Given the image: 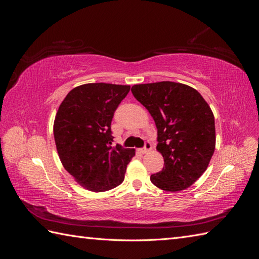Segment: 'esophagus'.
Returning a JSON list of instances; mask_svg holds the SVG:
<instances>
[{
    "label": "esophagus",
    "instance_id": "34e87169",
    "mask_svg": "<svg viewBox=\"0 0 259 259\" xmlns=\"http://www.w3.org/2000/svg\"><path fill=\"white\" fill-rule=\"evenodd\" d=\"M152 149V146H151V144L149 143V142H146V144H145V147L143 148V149H140V152L142 153H147V152H149Z\"/></svg>",
    "mask_w": 259,
    "mask_h": 259
}]
</instances>
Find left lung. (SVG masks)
<instances>
[{
    "instance_id": "1",
    "label": "left lung",
    "mask_w": 259,
    "mask_h": 259,
    "mask_svg": "<svg viewBox=\"0 0 259 259\" xmlns=\"http://www.w3.org/2000/svg\"><path fill=\"white\" fill-rule=\"evenodd\" d=\"M158 128V150L164 159L151 183L164 191L187 189L206 170L216 145L215 120L201 94L186 84L163 81L132 86Z\"/></svg>"
}]
</instances>
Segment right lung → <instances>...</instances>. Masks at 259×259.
<instances>
[{
	"mask_svg": "<svg viewBox=\"0 0 259 259\" xmlns=\"http://www.w3.org/2000/svg\"><path fill=\"white\" fill-rule=\"evenodd\" d=\"M130 85L89 83L62 100L54 121V138L62 165L77 184L94 192L123 183L134 149L112 147L111 121Z\"/></svg>",
	"mask_w": 259,
	"mask_h": 259,
	"instance_id": "right-lung-1",
	"label": "right lung"
}]
</instances>
